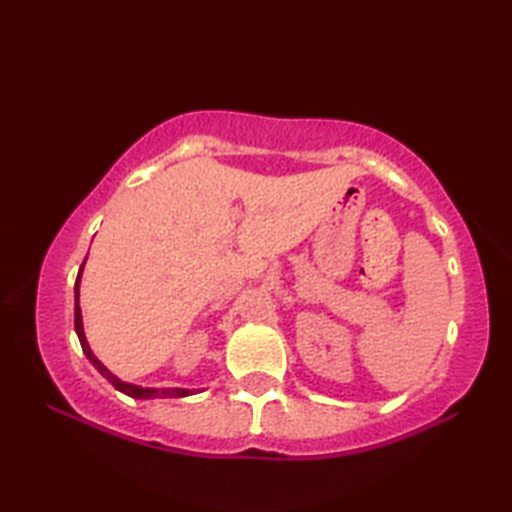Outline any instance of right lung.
Segmentation results:
<instances>
[{
	"instance_id": "1",
	"label": "right lung",
	"mask_w": 512,
	"mask_h": 512,
	"mask_svg": "<svg viewBox=\"0 0 512 512\" xmlns=\"http://www.w3.org/2000/svg\"><path fill=\"white\" fill-rule=\"evenodd\" d=\"M85 264V262H83ZM83 264H81V270H83ZM81 270H79V275H76V284H74V330H76V336H79V341H81V347H83V354L90 358V363L99 369V372L110 380V383L118 389V391H123V394H127V396H132V398H182V396H191L193 391L191 389H178V387H173V389H147V387H138V385H129V383H123L121 378H116L110 369H107L99 358H96L94 354H92V350H90V345H88V341H85V334H83V319H81V308H79V281H81Z\"/></svg>"
}]
</instances>
